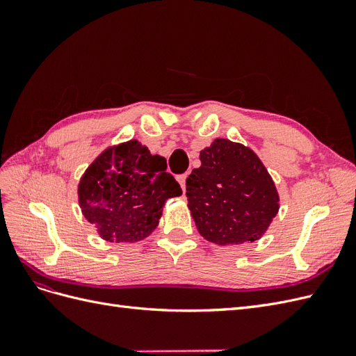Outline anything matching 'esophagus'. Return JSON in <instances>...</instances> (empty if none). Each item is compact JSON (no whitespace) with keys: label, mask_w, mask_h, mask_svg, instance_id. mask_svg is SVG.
<instances>
[{"label":"esophagus","mask_w":356,"mask_h":356,"mask_svg":"<svg viewBox=\"0 0 356 356\" xmlns=\"http://www.w3.org/2000/svg\"><path fill=\"white\" fill-rule=\"evenodd\" d=\"M187 177H188V174L177 177V181L179 182V186H181V188H182V191H184V193H186V179H187Z\"/></svg>","instance_id":"1"}]
</instances>
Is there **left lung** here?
Instances as JSON below:
<instances>
[{
    "label": "left lung",
    "instance_id": "1",
    "mask_svg": "<svg viewBox=\"0 0 356 356\" xmlns=\"http://www.w3.org/2000/svg\"><path fill=\"white\" fill-rule=\"evenodd\" d=\"M202 165L187 178L191 217L204 239L221 246L254 242L279 211V195L250 147L217 138L200 152Z\"/></svg>",
    "mask_w": 356,
    "mask_h": 356
}]
</instances>
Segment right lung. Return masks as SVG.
Listing matches in <instances>:
<instances>
[{"label":"right lung","mask_w":356,"mask_h":356,"mask_svg":"<svg viewBox=\"0 0 356 356\" xmlns=\"http://www.w3.org/2000/svg\"><path fill=\"white\" fill-rule=\"evenodd\" d=\"M182 195L165 157L136 139L108 147L79 182L84 218L104 241L139 242L154 232L168 199Z\"/></svg>","instance_id":"add662e5"}]
</instances>
